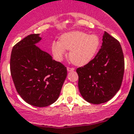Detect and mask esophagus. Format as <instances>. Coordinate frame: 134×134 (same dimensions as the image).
I'll return each instance as SVG.
<instances>
[{
	"label": "esophagus",
	"mask_w": 134,
	"mask_h": 134,
	"mask_svg": "<svg viewBox=\"0 0 134 134\" xmlns=\"http://www.w3.org/2000/svg\"><path fill=\"white\" fill-rule=\"evenodd\" d=\"M67 71H69V72L74 71V68H71V67H67Z\"/></svg>",
	"instance_id": "esophagus-1"
}]
</instances>
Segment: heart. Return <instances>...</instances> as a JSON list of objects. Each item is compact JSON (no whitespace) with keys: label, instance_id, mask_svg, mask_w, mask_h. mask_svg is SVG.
Wrapping results in <instances>:
<instances>
[{"label":"heart","instance_id":"heart-1","mask_svg":"<svg viewBox=\"0 0 134 134\" xmlns=\"http://www.w3.org/2000/svg\"><path fill=\"white\" fill-rule=\"evenodd\" d=\"M100 46V40L97 35L75 31L64 34L60 41L52 42V51L54 58L60 61L66 54V49L70 50L71 62L77 66H85L95 58Z\"/></svg>","mask_w":134,"mask_h":134}]
</instances>
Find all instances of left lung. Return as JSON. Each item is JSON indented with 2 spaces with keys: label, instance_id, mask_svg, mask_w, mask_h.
Listing matches in <instances>:
<instances>
[{
  "label": "left lung",
  "instance_id": "left-lung-1",
  "mask_svg": "<svg viewBox=\"0 0 134 134\" xmlns=\"http://www.w3.org/2000/svg\"><path fill=\"white\" fill-rule=\"evenodd\" d=\"M124 69L120 42L105 31L97 55L90 63L76 69L78 89L82 98L95 105L111 100L120 90Z\"/></svg>",
  "mask_w": 134,
  "mask_h": 134
}]
</instances>
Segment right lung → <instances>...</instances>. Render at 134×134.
Returning a JSON list of instances; mask_svg holds the SVG:
<instances>
[{
  "label": "right lung",
  "instance_id": "add662e5",
  "mask_svg": "<svg viewBox=\"0 0 134 134\" xmlns=\"http://www.w3.org/2000/svg\"><path fill=\"white\" fill-rule=\"evenodd\" d=\"M40 34H30L14 46L10 71L18 94L28 104L38 107L55 103L67 77V68L36 46Z\"/></svg>",
  "mask_w": 134,
  "mask_h": 134
}]
</instances>
